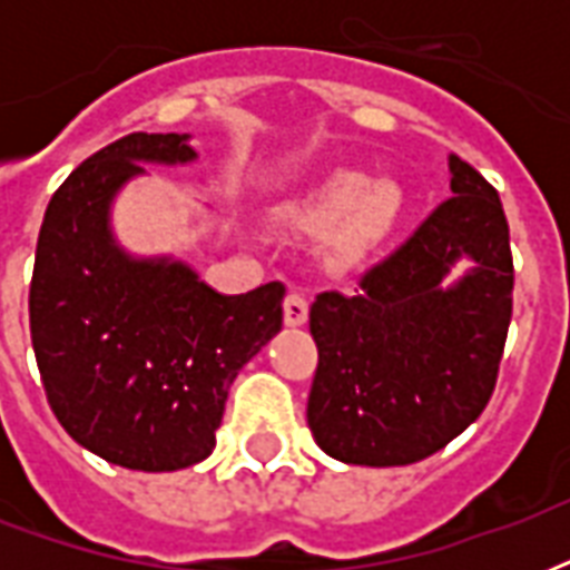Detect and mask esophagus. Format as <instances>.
Segmentation results:
<instances>
[{
	"label": "esophagus",
	"instance_id": "1",
	"mask_svg": "<svg viewBox=\"0 0 570 570\" xmlns=\"http://www.w3.org/2000/svg\"><path fill=\"white\" fill-rule=\"evenodd\" d=\"M307 313H311V302H307V293L304 289H289V295L284 298V322L289 328L295 325H304L307 322Z\"/></svg>",
	"mask_w": 570,
	"mask_h": 570
}]
</instances>
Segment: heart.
Masks as SVG:
<instances>
[{"label": "heart", "instance_id": "heart-1", "mask_svg": "<svg viewBox=\"0 0 570 570\" xmlns=\"http://www.w3.org/2000/svg\"><path fill=\"white\" fill-rule=\"evenodd\" d=\"M402 206L396 186L375 183L370 186L364 174L340 171L322 183L304 206V222L313 230L334 233L343 227V250L355 257L393 227Z\"/></svg>", "mask_w": 570, "mask_h": 570}]
</instances>
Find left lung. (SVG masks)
Returning <instances> with one entry per match:
<instances>
[{
	"instance_id": "left-lung-1",
	"label": "left lung",
	"mask_w": 570,
	"mask_h": 570,
	"mask_svg": "<svg viewBox=\"0 0 570 570\" xmlns=\"http://www.w3.org/2000/svg\"><path fill=\"white\" fill-rule=\"evenodd\" d=\"M452 197L361 277V293H320V364L307 425L331 459L402 468L459 438L494 393L512 322L514 263L500 195L450 156ZM478 263L459 285L442 277Z\"/></svg>"
}]
</instances>
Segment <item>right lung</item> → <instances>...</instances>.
I'll return each instance as SVG.
<instances>
[{
	"label": "right lung",
	"instance_id": "add662e5",
	"mask_svg": "<svg viewBox=\"0 0 570 570\" xmlns=\"http://www.w3.org/2000/svg\"><path fill=\"white\" fill-rule=\"evenodd\" d=\"M177 132H129L52 195L29 286V328L58 423L129 470L191 468L215 446L227 390L284 325L281 281L222 295L183 263L132 259L109 204L141 163H189Z\"/></svg>",
	"mask_w": 570,
	"mask_h": 570
}]
</instances>
